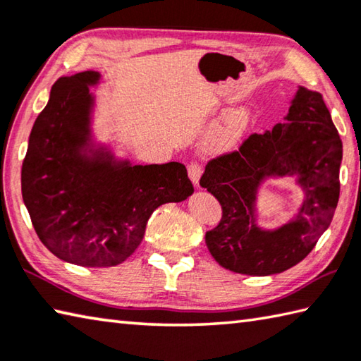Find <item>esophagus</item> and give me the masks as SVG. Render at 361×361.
<instances>
[{
	"label": "esophagus",
	"mask_w": 361,
	"mask_h": 361,
	"mask_svg": "<svg viewBox=\"0 0 361 361\" xmlns=\"http://www.w3.org/2000/svg\"><path fill=\"white\" fill-rule=\"evenodd\" d=\"M188 175L191 181L194 183V186H199V180L202 176V166L199 162H191L188 166Z\"/></svg>",
	"instance_id": "obj_1"
}]
</instances>
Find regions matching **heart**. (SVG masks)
Returning a JSON list of instances; mask_svg holds the SVG:
<instances>
[{"instance_id": "1", "label": "heart", "mask_w": 361, "mask_h": 361, "mask_svg": "<svg viewBox=\"0 0 361 361\" xmlns=\"http://www.w3.org/2000/svg\"><path fill=\"white\" fill-rule=\"evenodd\" d=\"M249 121H251V116L245 110L227 115L226 120L209 137V148L214 149V152L232 149L241 140V137H243L245 130L249 126Z\"/></svg>"}]
</instances>
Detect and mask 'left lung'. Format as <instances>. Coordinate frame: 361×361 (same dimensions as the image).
Returning <instances> with one entry per match:
<instances>
[{
  "instance_id": "1",
  "label": "left lung",
  "mask_w": 361,
  "mask_h": 361,
  "mask_svg": "<svg viewBox=\"0 0 361 361\" xmlns=\"http://www.w3.org/2000/svg\"><path fill=\"white\" fill-rule=\"evenodd\" d=\"M343 142L324 97L300 87L286 123L251 134L238 149L208 161L200 186L222 207L219 224L205 233L209 252L227 270L268 276L286 271L316 246L339 199ZM297 174L305 191L299 214L276 231L255 224L253 200L265 176Z\"/></svg>"
}]
</instances>
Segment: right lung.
Returning <instances> with one entry per match:
<instances>
[{
    "label": "right lung",
    "mask_w": 361,
    "mask_h": 361,
    "mask_svg": "<svg viewBox=\"0 0 361 361\" xmlns=\"http://www.w3.org/2000/svg\"><path fill=\"white\" fill-rule=\"evenodd\" d=\"M99 72L60 77L31 129L22 166V195L39 240L58 259L114 267L140 245L149 216L194 192L180 162L130 166L96 152L90 140V85Z\"/></svg>",
    "instance_id": "1"
}]
</instances>
